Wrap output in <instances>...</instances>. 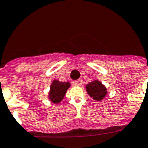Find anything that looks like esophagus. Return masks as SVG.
<instances>
[{"mask_svg": "<svg viewBox=\"0 0 148 148\" xmlns=\"http://www.w3.org/2000/svg\"><path fill=\"white\" fill-rule=\"evenodd\" d=\"M73 84L74 86H82V80H81V79H78V80L73 81Z\"/></svg>", "mask_w": 148, "mask_h": 148, "instance_id": "34e87169", "label": "esophagus"}]
</instances>
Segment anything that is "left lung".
Returning a JSON list of instances; mask_svg holds the SVG:
<instances>
[{
    "label": "left lung",
    "mask_w": 148,
    "mask_h": 148,
    "mask_svg": "<svg viewBox=\"0 0 148 148\" xmlns=\"http://www.w3.org/2000/svg\"><path fill=\"white\" fill-rule=\"evenodd\" d=\"M86 92L93 99L100 101L107 95V89L100 81L94 80L86 86Z\"/></svg>",
    "instance_id": "8db88e82"
}]
</instances>
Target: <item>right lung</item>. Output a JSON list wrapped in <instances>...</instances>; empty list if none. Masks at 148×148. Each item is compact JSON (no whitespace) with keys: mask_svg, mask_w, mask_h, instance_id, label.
Segmentation results:
<instances>
[{"mask_svg":"<svg viewBox=\"0 0 148 148\" xmlns=\"http://www.w3.org/2000/svg\"><path fill=\"white\" fill-rule=\"evenodd\" d=\"M70 86L69 82H60L54 79L51 85L48 97L50 101L54 104H58L64 98L66 91Z\"/></svg>","mask_w":148,"mask_h":148,"instance_id":"add662e5","label":"right lung"}]
</instances>
